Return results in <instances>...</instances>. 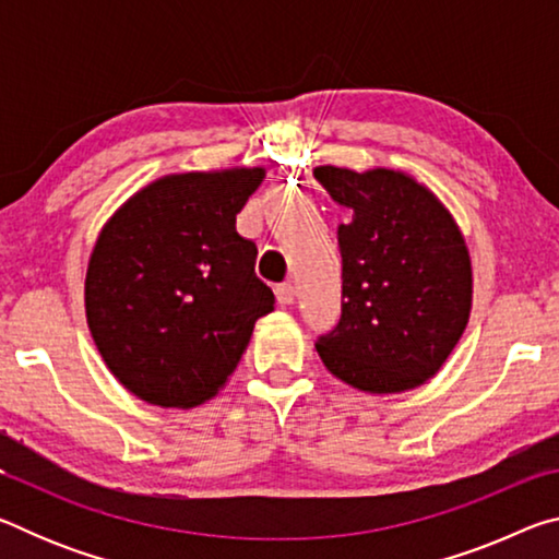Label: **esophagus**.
<instances>
[{
	"label": "esophagus",
	"mask_w": 559,
	"mask_h": 559,
	"mask_svg": "<svg viewBox=\"0 0 559 559\" xmlns=\"http://www.w3.org/2000/svg\"><path fill=\"white\" fill-rule=\"evenodd\" d=\"M276 298L281 306H293L296 302V288L290 283H281V286H276Z\"/></svg>",
	"instance_id": "esophagus-1"
}]
</instances>
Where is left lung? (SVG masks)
I'll return each instance as SVG.
<instances>
[{"label":"left lung","mask_w":559,"mask_h":559,"mask_svg":"<svg viewBox=\"0 0 559 559\" xmlns=\"http://www.w3.org/2000/svg\"><path fill=\"white\" fill-rule=\"evenodd\" d=\"M345 206L340 224L343 318L318 355L328 372L367 394L427 384L468 325L473 269L456 219L404 169L316 167Z\"/></svg>","instance_id":"left-lung-1"}]
</instances>
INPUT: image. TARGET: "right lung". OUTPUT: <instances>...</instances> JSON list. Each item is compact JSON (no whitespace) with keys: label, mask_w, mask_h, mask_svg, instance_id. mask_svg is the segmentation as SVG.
I'll use <instances>...</instances> for the list:
<instances>
[{"label":"right lung","mask_w":559,"mask_h":559,"mask_svg":"<svg viewBox=\"0 0 559 559\" xmlns=\"http://www.w3.org/2000/svg\"><path fill=\"white\" fill-rule=\"evenodd\" d=\"M263 167L157 177L122 202L93 246L83 302L110 374L140 400L192 409L219 394L273 310L257 243L236 214Z\"/></svg>","instance_id":"right-lung-1"}]
</instances>
